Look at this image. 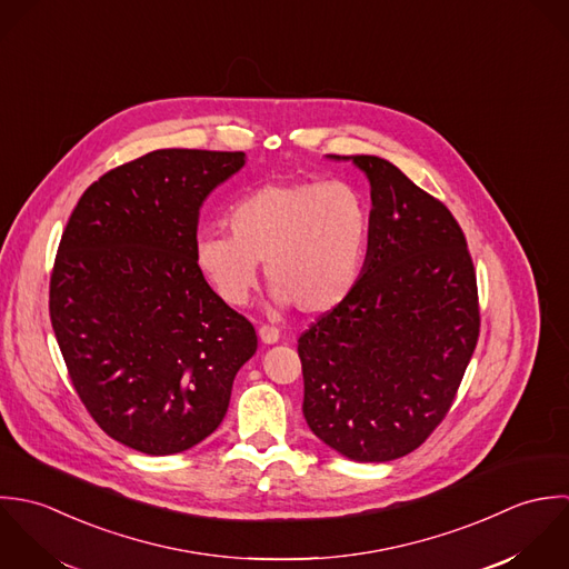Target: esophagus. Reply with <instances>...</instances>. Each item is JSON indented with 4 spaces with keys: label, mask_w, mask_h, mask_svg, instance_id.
<instances>
[{
    "label": "esophagus",
    "mask_w": 569,
    "mask_h": 569,
    "mask_svg": "<svg viewBox=\"0 0 569 569\" xmlns=\"http://www.w3.org/2000/svg\"><path fill=\"white\" fill-rule=\"evenodd\" d=\"M259 339L266 345H272V342L279 341V330L274 326H261L259 328Z\"/></svg>",
    "instance_id": "obj_1"
}]
</instances>
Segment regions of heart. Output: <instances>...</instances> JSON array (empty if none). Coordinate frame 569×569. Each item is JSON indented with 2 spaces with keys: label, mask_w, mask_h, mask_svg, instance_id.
<instances>
[{
  "label": "heart",
  "mask_w": 569,
  "mask_h": 569,
  "mask_svg": "<svg viewBox=\"0 0 569 569\" xmlns=\"http://www.w3.org/2000/svg\"><path fill=\"white\" fill-rule=\"evenodd\" d=\"M227 224L230 234L211 228L196 239V263L220 299L243 306L266 263L274 303L323 315L358 281L369 209L341 180L268 182L230 204Z\"/></svg>",
  "instance_id": "heart-1"
}]
</instances>
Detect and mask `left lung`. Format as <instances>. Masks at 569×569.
<instances>
[{
	"instance_id": "8db88e82",
	"label": "left lung",
	"mask_w": 569,
	"mask_h": 569,
	"mask_svg": "<svg viewBox=\"0 0 569 569\" xmlns=\"http://www.w3.org/2000/svg\"><path fill=\"white\" fill-rule=\"evenodd\" d=\"M367 257L347 299L299 339L303 416L353 461L416 451L447 418L479 339L477 279L453 213L378 156Z\"/></svg>"
}]
</instances>
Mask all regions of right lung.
Wrapping results in <instances>:
<instances>
[{"mask_svg":"<svg viewBox=\"0 0 569 569\" xmlns=\"http://www.w3.org/2000/svg\"><path fill=\"white\" fill-rule=\"evenodd\" d=\"M243 151L158 149L86 189L61 234L50 321L94 422L147 455L182 453L227 416L252 323L196 263L200 209Z\"/></svg>","mask_w":569,"mask_h":569,"instance_id":"1","label":"right lung"}]
</instances>
